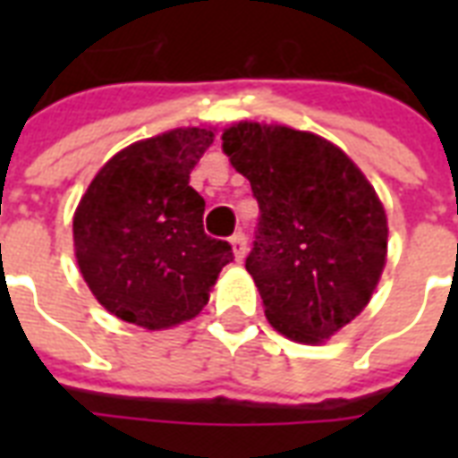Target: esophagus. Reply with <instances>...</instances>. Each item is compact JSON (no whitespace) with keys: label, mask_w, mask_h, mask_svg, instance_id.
<instances>
[{"label":"esophagus","mask_w":458,"mask_h":458,"mask_svg":"<svg viewBox=\"0 0 458 458\" xmlns=\"http://www.w3.org/2000/svg\"><path fill=\"white\" fill-rule=\"evenodd\" d=\"M230 244H233V254H235L237 261H242L247 257V237H244V233H235L230 237Z\"/></svg>","instance_id":"obj_1"}]
</instances>
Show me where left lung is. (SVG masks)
<instances>
[{
	"mask_svg": "<svg viewBox=\"0 0 458 458\" xmlns=\"http://www.w3.org/2000/svg\"><path fill=\"white\" fill-rule=\"evenodd\" d=\"M223 152L259 201L244 266L266 318L290 340H327L363 311L385 268L376 190L340 147L285 125H233Z\"/></svg>",
	"mask_w": 458,
	"mask_h": 458,
	"instance_id": "left-lung-1",
	"label": "left lung"
}]
</instances>
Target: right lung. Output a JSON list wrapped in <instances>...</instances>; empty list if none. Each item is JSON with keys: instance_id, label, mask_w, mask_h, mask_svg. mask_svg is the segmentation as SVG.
Here are the masks:
<instances>
[{"instance_id": "add662e5", "label": "right lung", "mask_w": 458, "mask_h": 458, "mask_svg": "<svg viewBox=\"0 0 458 458\" xmlns=\"http://www.w3.org/2000/svg\"><path fill=\"white\" fill-rule=\"evenodd\" d=\"M214 142L178 128L111 157L73 216L75 259L97 301L121 320L164 330L207 306L233 247L204 233L190 173Z\"/></svg>"}]
</instances>
